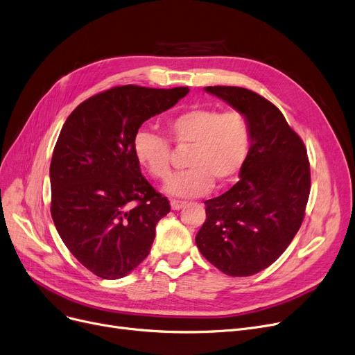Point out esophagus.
<instances>
[{"mask_svg":"<svg viewBox=\"0 0 355 355\" xmlns=\"http://www.w3.org/2000/svg\"><path fill=\"white\" fill-rule=\"evenodd\" d=\"M186 206V202H180V200H171V209L173 210H180Z\"/></svg>","mask_w":355,"mask_h":355,"instance_id":"1","label":"esophagus"}]
</instances>
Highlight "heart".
<instances>
[{"instance_id": "heart-1", "label": "heart", "mask_w": 355, "mask_h": 355, "mask_svg": "<svg viewBox=\"0 0 355 355\" xmlns=\"http://www.w3.org/2000/svg\"><path fill=\"white\" fill-rule=\"evenodd\" d=\"M166 133L178 149H189L187 171L174 175L164 190L177 197H196L232 181L248 158L251 129L238 110L220 112L216 107H194L166 120ZM135 157L150 177L166 180L171 174L173 150L164 136L137 132Z\"/></svg>"}]
</instances>
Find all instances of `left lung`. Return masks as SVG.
Instances as JSON below:
<instances>
[{"label":"left lung","instance_id":"1","mask_svg":"<svg viewBox=\"0 0 355 355\" xmlns=\"http://www.w3.org/2000/svg\"><path fill=\"white\" fill-rule=\"evenodd\" d=\"M248 120L251 146L235 186L206 200L196 243L222 272L248 277L270 267L297 234L311 193V165L283 113L241 87H206Z\"/></svg>","mask_w":355,"mask_h":355}]
</instances>
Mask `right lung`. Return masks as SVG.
<instances>
[{"mask_svg": "<svg viewBox=\"0 0 355 355\" xmlns=\"http://www.w3.org/2000/svg\"><path fill=\"white\" fill-rule=\"evenodd\" d=\"M121 85L81 103L59 133L51 162V213L80 263L117 280L150 252L155 226L171 210L142 175L133 139L142 123L189 94Z\"/></svg>", "mask_w": 355, "mask_h": 355, "instance_id": "1", "label": "right lung"}]
</instances>
